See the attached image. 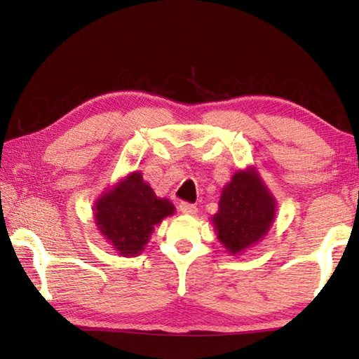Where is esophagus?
I'll list each match as a JSON object with an SVG mask.
<instances>
[{"label": "esophagus", "instance_id": "esophagus-1", "mask_svg": "<svg viewBox=\"0 0 359 359\" xmlns=\"http://www.w3.org/2000/svg\"><path fill=\"white\" fill-rule=\"evenodd\" d=\"M179 209H180L182 214H185V215H196V212H198L196 205L190 204V203H180Z\"/></svg>", "mask_w": 359, "mask_h": 359}]
</instances>
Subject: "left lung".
Wrapping results in <instances>:
<instances>
[{"mask_svg": "<svg viewBox=\"0 0 359 359\" xmlns=\"http://www.w3.org/2000/svg\"><path fill=\"white\" fill-rule=\"evenodd\" d=\"M277 201L253 166L241 169L222 188L210 218L217 239L229 255H241L264 238L274 223Z\"/></svg>", "mask_w": 359, "mask_h": 359, "instance_id": "1", "label": "left lung"}]
</instances>
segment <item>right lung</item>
<instances>
[{
	"label": "right lung",
	"instance_id": "1",
	"mask_svg": "<svg viewBox=\"0 0 359 359\" xmlns=\"http://www.w3.org/2000/svg\"><path fill=\"white\" fill-rule=\"evenodd\" d=\"M95 224L121 257H136L149 244L154 228L174 215V204L158 198L139 171L112 185L93 205Z\"/></svg>",
	"mask_w": 359,
	"mask_h": 359
}]
</instances>
